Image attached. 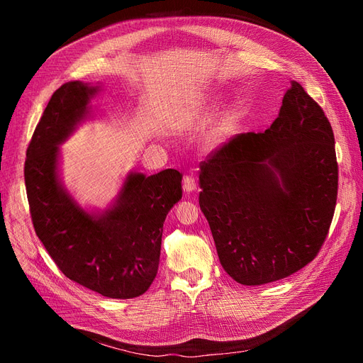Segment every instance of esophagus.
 I'll use <instances>...</instances> for the list:
<instances>
[{"label":"esophagus","mask_w":363,"mask_h":363,"mask_svg":"<svg viewBox=\"0 0 363 363\" xmlns=\"http://www.w3.org/2000/svg\"><path fill=\"white\" fill-rule=\"evenodd\" d=\"M196 189V182L191 175H186L183 179V191L184 192H194Z\"/></svg>","instance_id":"1"}]
</instances>
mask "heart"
Instances as JSON below:
<instances>
[{
  "label": "heart",
  "mask_w": 363,
  "mask_h": 363,
  "mask_svg": "<svg viewBox=\"0 0 363 363\" xmlns=\"http://www.w3.org/2000/svg\"><path fill=\"white\" fill-rule=\"evenodd\" d=\"M221 130H223V128H218V130L215 131V135H213V136H215V138H218L219 135H221Z\"/></svg>",
  "instance_id": "obj_1"
}]
</instances>
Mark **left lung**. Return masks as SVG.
Wrapping results in <instances>:
<instances>
[{
	"label": "left lung",
	"mask_w": 363,
	"mask_h": 363,
	"mask_svg": "<svg viewBox=\"0 0 363 363\" xmlns=\"http://www.w3.org/2000/svg\"><path fill=\"white\" fill-rule=\"evenodd\" d=\"M200 169V208L235 281L259 286L313 260L335 213L337 163L332 125L300 83L268 130L230 139Z\"/></svg>",
	"instance_id": "left-lung-1"
}]
</instances>
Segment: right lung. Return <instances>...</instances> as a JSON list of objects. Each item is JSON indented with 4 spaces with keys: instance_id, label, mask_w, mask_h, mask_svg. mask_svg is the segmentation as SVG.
<instances>
[{
    "instance_id": "obj_1",
    "label": "right lung",
    "mask_w": 363,
    "mask_h": 363,
    "mask_svg": "<svg viewBox=\"0 0 363 363\" xmlns=\"http://www.w3.org/2000/svg\"><path fill=\"white\" fill-rule=\"evenodd\" d=\"M101 83L74 80L52 94L27 148V199L35 232L68 279L107 298L145 294L156 279L163 223L182 200L175 169L130 171L104 208L83 206L62 180L60 145L94 118Z\"/></svg>"
}]
</instances>
